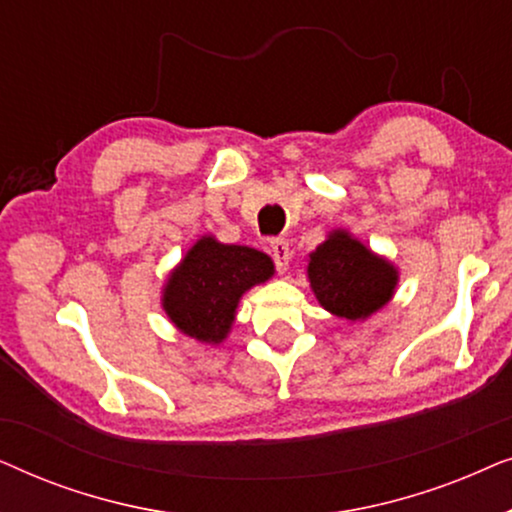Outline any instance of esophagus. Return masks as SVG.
Listing matches in <instances>:
<instances>
[{
    "mask_svg": "<svg viewBox=\"0 0 512 512\" xmlns=\"http://www.w3.org/2000/svg\"><path fill=\"white\" fill-rule=\"evenodd\" d=\"M272 258H275L277 270H279V272H286V268H289V261H291L289 242H284V240H272Z\"/></svg>",
    "mask_w": 512,
    "mask_h": 512,
    "instance_id": "esophagus-1",
    "label": "esophagus"
}]
</instances>
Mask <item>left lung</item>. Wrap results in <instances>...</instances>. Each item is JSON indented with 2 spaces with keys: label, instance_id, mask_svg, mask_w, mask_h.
Segmentation results:
<instances>
[{
  "label": "left lung",
  "instance_id": "8db88e82",
  "mask_svg": "<svg viewBox=\"0 0 512 512\" xmlns=\"http://www.w3.org/2000/svg\"><path fill=\"white\" fill-rule=\"evenodd\" d=\"M307 279L326 312L366 321L394 298L398 268L349 230L338 228L307 258Z\"/></svg>",
  "mask_w": 512,
  "mask_h": 512
}]
</instances>
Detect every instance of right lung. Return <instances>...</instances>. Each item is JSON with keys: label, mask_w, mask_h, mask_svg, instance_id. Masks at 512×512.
<instances>
[{"label": "right lung", "mask_w": 512, "mask_h": 512, "mask_svg": "<svg viewBox=\"0 0 512 512\" xmlns=\"http://www.w3.org/2000/svg\"><path fill=\"white\" fill-rule=\"evenodd\" d=\"M272 275L275 263L263 251L202 235L167 275L160 303L179 333L216 347L228 338L244 293Z\"/></svg>", "instance_id": "right-lung-1"}]
</instances>
